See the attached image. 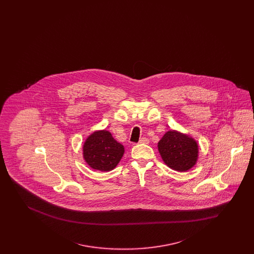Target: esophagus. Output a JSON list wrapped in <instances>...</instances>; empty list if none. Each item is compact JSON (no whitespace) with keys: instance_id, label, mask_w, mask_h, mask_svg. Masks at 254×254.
Segmentation results:
<instances>
[{"instance_id":"34e87169","label":"esophagus","mask_w":254,"mask_h":254,"mask_svg":"<svg viewBox=\"0 0 254 254\" xmlns=\"http://www.w3.org/2000/svg\"><path fill=\"white\" fill-rule=\"evenodd\" d=\"M148 142H149V140H148L147 138H145V137L141 138V139H140V141H139V143H140V144H148Z\"/></svg>"}]
</instances>
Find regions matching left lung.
<instances>
[{"label": "left lung", "instance_id": "8db88e82", "mask_svg": "<svg viewBox=\"0 0 254 254\" xmlns=\"http://www.w3.org/2000/svg\"><path fill=\"white\" fill-rule=\"evenodd\" d=\"M158 149L163 161L170 169L187 171L196 164L198 145L192 138L170 130L158 143Z\"/></svg>", "mask_w": 254, "mask_h": 254}]
</instances>
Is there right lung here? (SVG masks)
Masks as SVG:
<instances>
[{"label": "right lung", "mask_w": 254, "mask_h": 254, "mask_svg": "<svg viewBox=\"0 0 254 254\" xmlns=\"http://www.w3.org/2000/svg\"><path fill=\"white\" fill-rule=\"evenodd\" d=\"M84 158L93 169L109 171L120 162L124 154V146L112 137L111 133L101 130L92 133L83 147Z\"/></svg>", "instance_id": "add662e5"}]
</instances>
